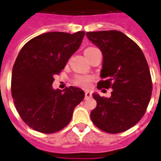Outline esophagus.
<instances>
[{"label":"esophagus","instance_id":"obj_1","mask_svg":"<svg viewBox=\"0 0 161 161\" xmlns=\"http://www.w3.org/2000/svg\"><path fill=\"white\" fill-rule=\"evenodd\" d=\"M90 97H91V93L89 91H85V99L90 98Z\"/></svg>","mask_w":161,"mask_h":161}]
</instances>
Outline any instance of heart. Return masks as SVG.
Wrapping results in <instances>:
<instances>
[{"instance_id": "b5f03b06", "label": "heart", "mask_w": 161, "mask_h": 161, "mask_svg": "<svg viewBox=\"0 0 161 161\" xmlns=\"http://www.w3.org/2000/svg\"><path fill=\"white\" fill-rule=\"evenodd\" d=\"M97 50L96 47H88L85 49L84 53L85 55L87 56L88 59H90V55L92 54L93 52ZM93 77L89 76V75H76L72 77L71 79V84L75 85V86L79 87V88H83V89H88L90 86V84L92 83Z\"/></svg>"}]
</instances>
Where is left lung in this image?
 Wrapping results in <instances>:
<instances>
[{
    "mask_svg": "<svg viewBox=\"0 0 161 161\" xmlns=\"http://www.w3.org/2000/svg\"><path fill=\"white\" fill-rule=\"evenodd\" d=\"M86 36L103 54V79L97 88L113 89L109 98L93 94L97 106L91 111V120L108 133L125 131L143 117L150 101L153 84L146 58L137 44L122 32L90 31Z\"/></svg>",
    "mask_w": 161,
    "mask_h": 161,
    "instance_id": "8db88e82",
    "label": "left lung"
}]
</instances>
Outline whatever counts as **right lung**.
I'll return each instance as SVG.
<instances>
[{
    "mask_svg": "<svg viewBox=\"0 0 161 161\" xmlns=\"http://www.w3.org/2000/svg\"><path fill=\"white\" fill-rule=\"evenodd\" d=\"M84 35V31L44 33L26 42L18 54L12 71V96L20 118L36 131L50 134L65 128L84 100L79 88L54 90L52 84Z\"/></svg>",
    "mask_w": 161,
    "mask_h": 161,
    "instance_id": "add662e5",
    "label": "right lung"
}]
</instances>
